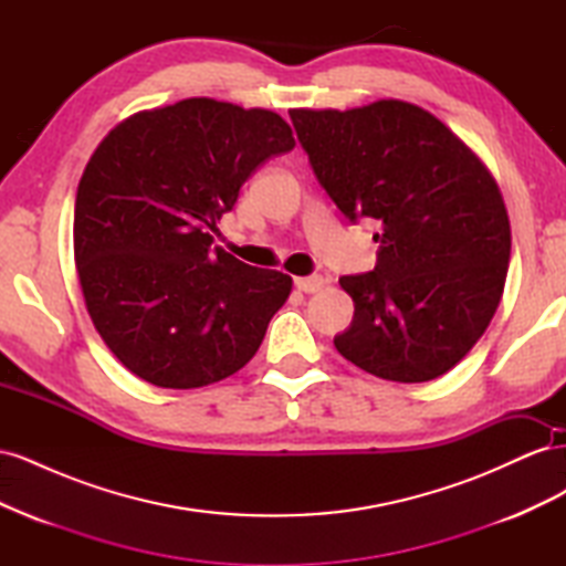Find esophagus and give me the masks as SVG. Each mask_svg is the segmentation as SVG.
I'll return each instance as SVG.
<instances>
[{"mask_svg": "<svg viewBox=\"0 0 566 566\" xmlns=\"http://www.w3.org/2000/svg\"><path fill=\"white\" fill-rule=\"evenodd\" d=\"M325 285L323 276H304V279H295V287L302 290V293H318V290Z\"/></svg>", "mask_w": 566, "mask_h": 566, "instance_id": "34e87169", "label": "esophagus"}]
</instances>
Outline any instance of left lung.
<instances>
[{
  "label": "left lung",
  "mask_w": 566,
  "mask_h": 566,
  "mask_svg": "<svg viewBox=\"0 0 566 566\" xmlns=\"http://www.w3.org/2000/svg\"><path fill=\"white\" fill-rule=\"evenodd\" d=\"M290 119L337 210L378 227V264L339 279L354 318L337 352L382 380L439 378L484 335L503 295L510 221L499 186L447 125L406 101L295 108Z\"/></svg>",
  "instance_id": "obj_1"
}]
</instances>
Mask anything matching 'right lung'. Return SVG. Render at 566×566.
<instances>
[{"mask_svg":"<svg viewBox=\"0 0 566 566\" xmlns=\"http://www.w3.org/2000/svg\"><path fill=\"white\" fill-rule=\"evenodd\" d=\"M293 148L276 113L186 98L127 117L94 150L77 186L75 264L98 335L142 380L205 387L260 349L293 279L212 243L241 186Z\"/></svg>","mask_w":566,"mask_h":566,"instance_id":"obj_1","label":"right lung"}]
</instances>
